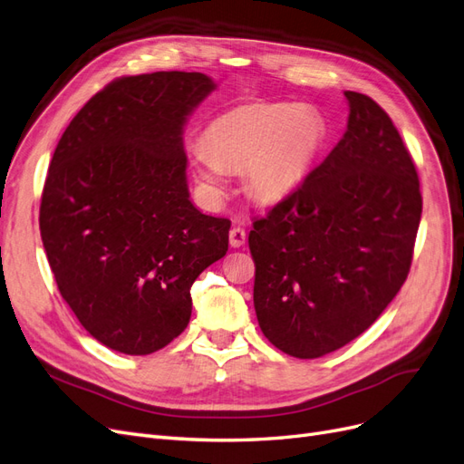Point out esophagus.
<instances>
[{"label": "esophagus", "instance_id": "34e87169", "mask_svg": "<svg viewBox=\"0 0 464 464\" xmlns=\"http://www.w3.org/2000/svg\"><path fill=\"white\" fill-rule=\"evenodd\" d=\"M245 243H246V233H245V229L233 227V229L229 231V245H231L233 248H238V246H243Z\"/></svg>", "mask_w": 464, "mask_h": 464}]
</instances>
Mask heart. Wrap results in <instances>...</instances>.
<instances>
[{"instance_id": "obj_1", "label": "heart", "mask_w": 464, "mask_h": 464, "mask_svg": "<svg viewBox=\"0 0 464 464\" xmlns=\"http://www.w3.org/2000/svg\"><path fill=\"white\" fill-rule=\"evenodd\" d=\"M325 142L327 123L314 108L254 103L218 117L204 142L190 146V158L210 190L226 185V169H245L248 188L276 202L303 187Z\"/></svg>"}]
</instances>
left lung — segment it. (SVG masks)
Listing matches in <instances>:
<instances>
[{"label": "left lung", "mask_w": 464, "mask_h": 464, "mask_svg": "<svg viewBox=\"0 0 464 464\" xmlns=\"http://www.w3.org/2000/svg\"><path fill=\"white\" fill-rule=\"evenodd\" d=\"M345 98L343 139L248 235L260 330L296 358L337 351L378 320L420 226L418 173L390 115L364 94Z\"/></svg>", "instance_id": "1"}]
</instances>
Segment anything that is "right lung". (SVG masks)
Listing matches in <instances>:
<instances>
[{
    "mask_svg": "<svg viewBox=\"0 0 464 464\" xmlns=\"http://www.w3.org/2000/svg\"><path fill=\"white\" fill-rule=\"evenodd\" d=\"M214 88L185 71L115 79L57 142L42 243L74 316L117 353L150 354L181 335L194 279L227 252L231 221L192 206L183 148L187 117Z\"/></svg>",
    "mask_w": 464,
    "mask_h": 464,
    "instance_id": "obj_1",
    "label": "right lung"
}]
</instances>
